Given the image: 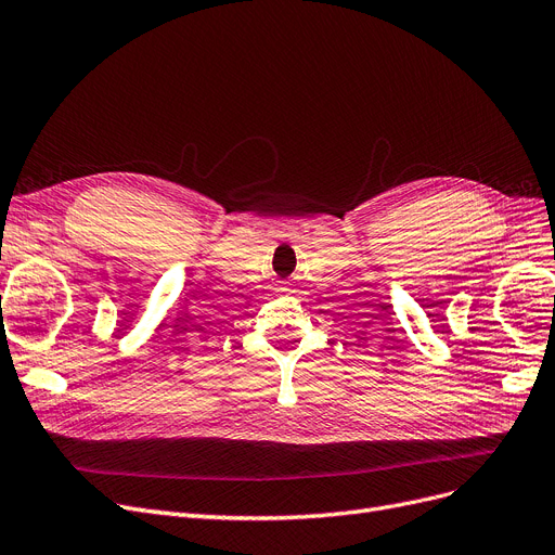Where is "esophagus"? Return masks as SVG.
<instances>
[{
  "instance_id": "obj_1",
  "label": "esophagus",
  "mask_w": 555,
  "mask_h": 555,
  "mask_svg": "<svg viewBox=\"0 0 555 555\" xmlns=\"http://www.w3.org/2000/svg\"><path fill=\"white\" fill-rule=\"evenodd\" d=\"M280 292H289V289H284V286H282V289Z\"/></svg>"
}]
</instances>
